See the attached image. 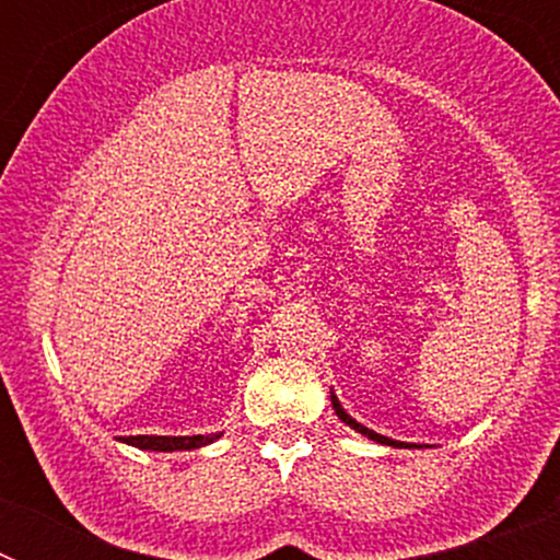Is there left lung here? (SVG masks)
Here are the masks:
<instances>
[{
    "mask_svg": "<svg viewBox=\"0 0 560 560\" xmlns=\"http://www.w3.org/2000/svg\"><path fill=\"white\" fill-rule=\"evenodd\" d=\"M330 400H334V409H336V415H339V420H345V423H348L350 429H355V432H361V434H364V438L375 440V443H384V446H407V443H398V440H389V438H384V434H375L373 429H368V427H361V423H355V420L350 418V415L339 407V400H336V395H330Z\"/></svg>",
    "mask_w": 560,
    "mask_h": 560,
    "instance_id": "8db88e82",
    "label": "left lung"
}]
</instances>
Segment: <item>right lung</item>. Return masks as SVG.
I'll return each instance as SVG.
<instances>
[{
    "label": "right lung",
    "mask_w": 560,
    "mask_h": 560,
    "mask_svg": "<svg viewBox=\"0 0 560 560\" xmlns=\"http://www.w3.org/2000/svg\"><path fill=\"white\" fill-rule=\"evenodd\" d=\"M126 443L148 452H187V448H201L215 440V434H192V438H156V434H133L122 438Z\"/></svg>",
    "instance_id": "right-lung-1"
}]
</instances>
